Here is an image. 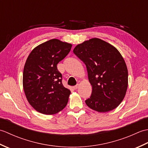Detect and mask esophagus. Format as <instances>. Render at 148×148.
Returning a JSON list of instances; mask_svg holds the SVG:
<instances>
[{"mask_svg":"<svg viewBox=\"0 0 148 148\" xmlns=\"http://www.w3.org/2000/svg\"><path fill=\"white\" fill-rule=\"evenodd\" d=\"M78 87H79V84H76V86H73V88L74 89V90H76L77 88H78Z\"/></svg>","mask_w":148,"mask_h":148,"instance_id":"obj_1","label":"esophagus"}]
</instances>
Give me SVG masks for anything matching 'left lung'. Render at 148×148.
Wrapping results in <instances>:
<instances>
[{
    "label": "left lung",
    "instance_id": "obj_1",
    "mask_svg": "<svg viewBox=\"0 0 148 148\" xmlns=\"http://www.w3.org/2000/svg\"><path fill=\"white\" fill-rule=\"evenodd\" d=\"M73 52L86 65L92 86L86 104L100 112L117 108L128 87L127 65L118 50L104 40L93 38L77 45Z\"/></svg>",
    "mask_w": 148,
    "mask_h": 148
}]
</instances>
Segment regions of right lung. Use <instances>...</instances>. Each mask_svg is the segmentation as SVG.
<instances>
[{"mask_svg":"<svg viewBox=\"0 0 148 148\" xmlns=\"http://www.w3.org/2000/svg\"><path fill=\"white\" fill-rule=\"evenodd\" d=\"M72 45L56 39L37 46L28 56L24 66L23 86L32 108L44 114H54L67 106L71 91L63 86L57 64Z\"/></svg>","mask_w":148,"mask_h":148,"instance_id":"add662e5","label":"right lung"}]
</instances>
